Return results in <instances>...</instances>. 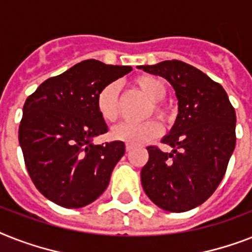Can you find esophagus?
Here are the masks:
<instances>
[{"mask_svg": "<svg viewBox=\"0 0 252 252\" xmlns=\"http://www.w3.org/2000/svg\"><path fill=\"white\" fill-rule=\"evenodd\" d=\"M132 149H133L132 145H129V144H126V151H130V150H132Z\"/></svg>", "mask_w": 252, "mask_h": 252, "instance_id": "esophagus-1", "label": "esophagus"}]
</instances>
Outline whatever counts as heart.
Instances as JSON below:
<instances>
[{"label":"heart","instance_id":"1","mask_svg":"<svg viewBox=\"0 0 252 252\" xmlns=\"http://www.w3.org/2000/svg\"><path fill=\"white\" fill-rule=\"evenodd\" d=\"M136 87L144 92L150 101H153L149 115L154 112L161 119L169 116L168 107L161 102L167 94V84L163 79L153 75H142L134 80ZM95 107L102 119L107 123H114L119 116V85L110 83L98 92L95 97ZM161 124L158 120L151 119L144 123H122L111 132L114 140L122 141L129 145H142L154 140L161 133Z\"/></svg>","mask_w":252,"mask_h":252}]
</instances>
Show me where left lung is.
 <instances>
[{
    "label": "left lung",
    "instance_id": "1",
    "mask_svg": "<svg viewBox=\"0 0 252 252\" xmlns=\"http://www.w3.org/2000/svg\"><path fill=\"white\" fill-rule=\"evenodd\" d=\"M138 68L164 77L179 99L175 126L161 140L172 153L147 147L141 184L158 207L189 211L211 197L225 175L236 146V111L224 88L188 63L173 59Z\"/></svg>",
    "mask_w": 252,
    "mask_h": 252
}]
</instances>
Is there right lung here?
Segmentation results:
<instances>
[{"instance_id":"add662e5","label":"right lung","mask_w":252,"mask_h":252,"mask_svg":"<svg viewBox=\"0 0 252 252\" xmlns=\"http://www.w3.org/2000/svg\"><path fill=\"white\" fill-rule=\"evenodd\" d=\"M132 71L88 59L45 80L27 98L19 144L31 180L58 206L80 208L97 199L126 153L122 141L94 145L107 132L95 107L98 92Z\"/></svg>"}]
</instances>
